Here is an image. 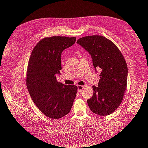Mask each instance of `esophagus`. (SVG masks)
Here are the masks:
<instances>
[{
  "mask_svg": "<svg viewBox=\"0 0 148 148\" xmlns=\"http://www.w3.org/2000/svg\"><path fill=\"white\" fill-rule=\"evenodd\" d=\"M84 88V86H82V85H78V91L81 92L83 90Z\"/></svg>",
  "mask_w": 148,
  "mask_h": 148,
  "instance_id": "34e87169",
  "label": "esophagus"
}]
</instances>
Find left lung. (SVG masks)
Listing matches in <instances>:
<instances>
[{"label": "left lung", "instance_id": "1", "mask_svg": "<svg viewBox=\"0 0 148 148\" xmlns=\"http://www.w3.org/2000/svg\"><path fill=\"white\" fill-rule=\"evenodd\" d=\"M89 53L96 69L99 70L98 87L87 102L93 113L108 115L117 109L127 89L128 67L125 58L110 40L99 35L88 36L77 42Z\"/></svg>", "mask_w": 148, "mask_h": 148}]
</instances>
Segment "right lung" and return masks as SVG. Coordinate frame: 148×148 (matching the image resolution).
Listing matches in <instances>:
<instances>
[{
  "mask_svg": "<svg viewBox=\"0 0 148 148\" xmlns=\"http://www.w3.org/2000/svg\"><path fill=\"white\" fill-rule=\"evenodd\" d=\"M75 41V37L44 38L35 46L29 57L26 86L35 105L49 118L63 117L72 107L78 87L58 82L56 75L62 69V51Z\"/></svg>",
  "mask_w": 148,
  "mask_h": 148,
  "instance_id": "obj_1",
  "label": "right lung"
}]
</instances>
